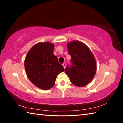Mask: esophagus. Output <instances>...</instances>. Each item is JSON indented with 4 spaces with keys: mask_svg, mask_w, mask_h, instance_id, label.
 <instances>
[{
    "mask_svg": "<svg viewBox=\"0 0 123 123\" xmlns=\"http://www.w3.org/2000/svg\"><path fill=\"white\" fill-rule=\"evenodd\" d=\"M62 66H63L64 68H66V63H63V64H62Z\"/></svg>",
    "mask_w": 123,
    "mask_h": 123,
    "instance_id": "1",
    "label": "esophagus"
}]
</instances>
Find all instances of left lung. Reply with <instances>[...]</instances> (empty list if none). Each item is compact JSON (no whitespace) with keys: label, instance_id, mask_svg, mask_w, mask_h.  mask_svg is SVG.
I'll return each instance as SVG.
<instances>
[{"label":"left lung","instance_id":"left-lung-1","mask_svg":"<svg viewBox=\"0 0 123 123\" xmlns=\"http://www.w3.org/2000/svg\"><path fill=\"white\" fill-rule=\"evenodd\" d=\"M68 54L71 56L70 65L65 73L76 86L83 87L91 82L96 73L95 60L90 50L84 43L74 41L68 43Z\"/></svg>","mask_w":123,"mask_h":123}]
</instances>
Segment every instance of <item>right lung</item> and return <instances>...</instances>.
I'll return each instance as SVG.
<instances>
[{"label":"right lung","mask_w":123,"mask_h":123,"mask_svg":"<svg viewBox=\"0 0 123 123\" xmlns=\"http://www.w3.org/2000/svg\"><path fill=\"white\" fill-rule=\"evenodd\" d=\"M54 45L38 43L27 54L24 61L26 75L33 84L47 90L54 86L56 76L64 69L53 53Z\"/></svg>","instance_id":"right-lung-1"}]
</instances>
